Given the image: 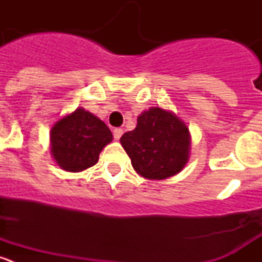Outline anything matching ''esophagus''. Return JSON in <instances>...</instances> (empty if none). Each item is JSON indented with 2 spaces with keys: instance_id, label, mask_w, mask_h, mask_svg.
<instances>
[{
  "instance_id": "esophagus-1",
  "label": "esophagus",
  "mask_w": 262,
  "mask_h": 262,
  "mask_svg": "<svg viewBox=\"0 0 262 262\" xmlns=\"http://www.w3.org/2000/svg\"><path fill=\"white\" fill-rule=\"evenodd\" d=\"M113 135H114L115 140H119V139L122 138V135H123V129H122V128H114V131H113Z\"/></svg>"
}]
</instances>
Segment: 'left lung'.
Segmentation results:
<instances>
[{
    "label": "left lung",
    "mask_w": 262,
    "mask_h": 262,
    "mask_svg": "<svg viewBox=\"0 0 262 262\" xmlns=\"http://www.w3.org/2000/svg\"><path fill=\"white\" fill-rule=\"evenodd\" d=\"M190 143L186 123L160 106L143 111L135 128L120 138L135 172L156 181L181 172L190 157Z\"/></svg>",
    "instance_id": "obj_1"
}]
</instances>
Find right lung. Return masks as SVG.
<instances>
[{
    "label": "right lung",
    "instance_id": "1",
    "mask_svg": "<svg viewBox=\"0 0 262 262\" xmlns=\"http://www.w3.org/2000/svg\"><path fill=\"white\" fill-rule=\"evenodd\" d=\"M111 140L113 134L103 120L77 107L53 123L50 151L62 170L78 173L96 165L99 154Z\"/></svg>",
    "mask_w": 262,
    "mask_h": 262
}]
</instances>
